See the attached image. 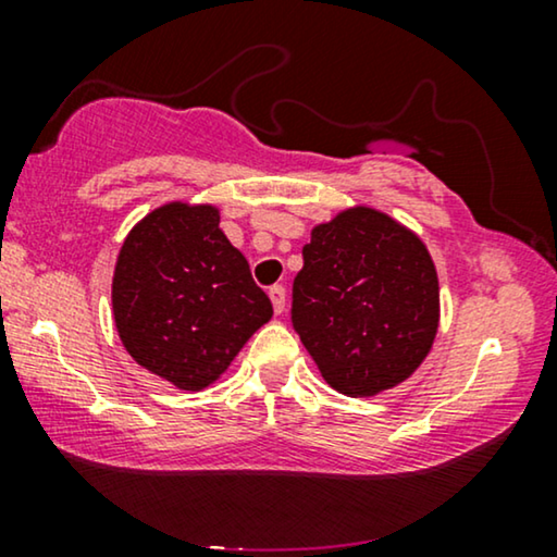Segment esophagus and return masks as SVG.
Masks as SVG:
<instances>
[{"label":"esophagus","mask_w":557,"mask_h":557,"mask_svg":"<svg viewBox=\"0 0 557 557\" xmlns=\"http://www.w3.org/2000/svg\"><path fill=\"white\" fill-rule=\"evenodd\" d=\"M269 296H271V304H273V311H276V314H281V311L286 309V288L284 286H271V292H269Z\"/></svg>","instance_id":"34e87169"}]
</instances>
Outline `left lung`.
<instances>
[{"instance_id": "8db88e82", "label": "left lung", "mask_w": 557, "mask_h": 557, "mask_svg": "<svg viewBox=\"0 0 557 557\" xmlns=\"http://www.w3.org/2000/svg\"><path fill=\"white\" fill-rule=\"evenodd\" d=\"M438 311L433 258L398 220L357 205L314 225L292 322L334 391L370 398L408 380L431 352Z\"/></svg>"}]
</instances>
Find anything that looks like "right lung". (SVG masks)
Instances as JSON below:
<instances>
[{
  "mask_svg": "<svg viewBox=\"0 0 557 557\" xmlns=\"http://www.w3.org/2000/svg\"><path fill=\"white\" fill-rule=\"evenodd\" d=\"M126 352L180 391L215 383L273 317L215 205L166 202L132 227L111 284Z\"/></svg>",
  "mask_w": 557,
  "mask_h": 557,
  "instance_id": "right-lung-1",
  "label": "right lung"
}]
</instances>
